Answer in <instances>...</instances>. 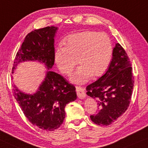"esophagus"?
<instances>
[{
	"instance_id": "esophagus-1",
	"label": "esophagus",
	"mask_w": 148,
	"mask_h": 148,
	"mask_svg": "<svg viewBox=\"0 0 148 148\" xmlns=\"http://www.w3.org/2000/svg\"><path fill=\"white\" fill-rule=\"evenodd\" d=\"M76 89L77 95H78L79 99H84L86 97V93L84 92V88H82L81 86H76Z\"/></svg>"
}]
</instances>
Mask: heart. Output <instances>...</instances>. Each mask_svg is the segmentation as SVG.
<instances>
[{"label":"heart","instance_id":"heart-1","mask_svg":"<svg viewBox=\"0 0 148 148\" xmlns=\"http://www.w3.org/2000/svg\"><path fill=\"white\" fill-rule=\"evenodd\" d=\"M64 43L65 47L60 46L55 51V62L60 71L69 76L78 61L80 66L70 78L75 84H84L92 76H101L111 64L113 44L107 33L94 31L74 33Z\"/></svg>","mask_w":148,"mask_h":148}]
</instances>
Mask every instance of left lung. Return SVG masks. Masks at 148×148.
Returning a JSON list of instances; mask_svg holds the SVG:
<instances>
[{
  "instance_id": "left-lung-1",
  "label": "left lung",
  "mask_w": 148,
  "mask_h": 148,
  "mask_svg": "<svg viewBox=\"0 0 148 148\" xmlns=\"http://www.w3.org/2000/svg\"><path fill=\"white\" fill-rule=\"evenodd\" d=\"M131 66L125 49L116 43L107 71L87 86V95L97 100L99 108L97 114L90 115L95 124L109 125L127 109L134 84Z\"/></svg>"
}]
</instances>
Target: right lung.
Masks as SVG:
<instances>
[{
	"label": "right lung",
	"instance_id": "1",
	"mask_svg": "<svg viewBox=\"0 0 148 148\" xmlns=\"http://www.w3.org/2000/svg\"><path fill=\"white\" fill-rule=\"evenodd\" d=\"M57 27L35 29L28 33L14 59L12 73L21 62L37 61L47 68L44 80L33 94H26L14 85V97L27 119L43 130L60 127L66 116L65 107L77 98L76 88L61 75L50 70L55 58L54 37Z\"/></svg>",
	"mask_w": 148,
	"mask_h": 148
}]
</instances>
